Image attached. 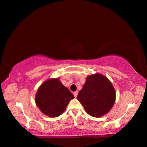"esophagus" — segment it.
Instances as JSON below:
<instances>
[{
	"label": "esophagus",
	"mask_w": 147,
	"mask_h": 147,
	"mask_svg": "<svg viewBox=\"0 0 147 147\" xmlns=\"http://www.w3.org/2000/svg\"><path fill=\"white\" fill-rule=\"evenodd\" d=\"M78 93V91H75V92H73V94H74V97H76V96H77Z\"/></svg>",
	"instance_id": "34e87169"
}]
</instances>
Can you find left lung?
<instances>
[{
    "label": "left lung",
    "instance_id": "obj_1",
    "mask_svg": "<svg viewBox=\"0 0 147 147\" xmlns=\"http://www.w3.org/2000/svg\"><path fill=\"white\" fill-rule=\"evenodd\" d=\"M116 98L115 88L108 78L99 74L90 75L80 90L77 99L88 115L102 117L112 109Z\"/></svg>",
    "mask_w": 147,
    "mask_h": 147
}]
</instances>
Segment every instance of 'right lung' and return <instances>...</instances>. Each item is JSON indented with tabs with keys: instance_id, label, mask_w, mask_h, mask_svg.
<instances>
[{
	"instance_id": "add662e5",
	"label": "right lung",
	"mask_w": 147,
	"mask_h": 147,
	"mask_svg": "<svg viewBox=\"0 0 147 147\" xmlns=\"http://www.w3.org/2000/svg\"><path fill=\"white\" fill-rule=\"evenodd\" d=\"M73 94L59 78L45 81L38 88L35 102L41 112L51 117L61 115L65 111Z\"/></svg>"
}]
</instances>
